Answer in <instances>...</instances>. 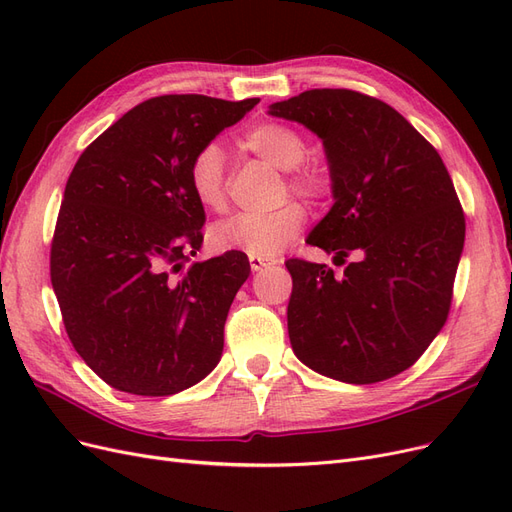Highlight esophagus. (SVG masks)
Segmentation results:
<instances>
[{"instance_id": "obj_1", "label": "esophagus", "mask_w": 512, "mask_h": 512, "mask_svg": "<svg viewBox=\"0 0 512 512\" xmlns=\"http://www.w3.org/2000/svg\"><path fill=\"white\" fill-rule=\"evenodd\" d=\"M275 258H265V256H250V267L252 271H265L275 265Z\"/></svg>"}]
</instances>
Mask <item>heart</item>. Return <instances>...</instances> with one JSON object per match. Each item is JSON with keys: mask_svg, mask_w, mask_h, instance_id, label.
Wrapping results in <instances>:
<instances>
[{"mask_svg": "<svg viewBox=\"0 0 512 512\" xmlns=\"http://www.w3.org/2000/svg\"><path fill=\"white\" fill-rule=\"evenodd\" d=\"M241 145L273 166L288 170L290 192L309 200H322L331 192V179L324 168L305 164L307 141L301 132L277 121H262L247 130ZM188 183L194 198L209 211L226 207V156L220 145L200 147L188 166ZM307 213L303 205L284 203L269 213H239L213 224L209 245L215 252L241 250L250 256L273 258L299 237Z\"/></svg>", "mask_w": 512, "mask_h": 512, "instance_id": "heart-1", "label": "heart"}]
</instances>
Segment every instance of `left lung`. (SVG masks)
<instances>
[{"instance_id":"8db88e82","label":"left lung","mask_w":512,"mask_h":512,"mask_svg":"<svg viewBox=\"0 0 512 512\" xmlns=\"http://www.w3.org/2000/svg\"><path fill=\"white\" fill-rule=\"evenodd\" d=\"M322 138L333 198L307 243L335 254L342 275L290 258L288 335L294 354L350 384L412 367L440 333L466 239L451 175L393 106L352 89H309L271 104Z\"/></svg>"}]
</instances>
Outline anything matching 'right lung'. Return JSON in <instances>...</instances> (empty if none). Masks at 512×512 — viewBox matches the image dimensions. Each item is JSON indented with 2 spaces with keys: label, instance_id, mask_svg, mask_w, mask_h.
I'll list each match as a JSON object with an SVG mask.
<instances>
[{
  "label": "right lung",
  "instance_id": "right-lung-1",
  "mask_svg": "<svg viewBox=\"0 0 512 512\" xmlns=\"http://www.w3.org/2000/svg\"><path fill=\"white\" fill-rule=\"evenodd\" d=\"M209 96L145 100L76 160L51 243V284L74 350L113 389L164 397L211 374L243 252L191 262L205 209L194 153L258 104Z\"/></svg>",
  "mask_w": 512,
  "mask_h": 512
}]
</instances>
